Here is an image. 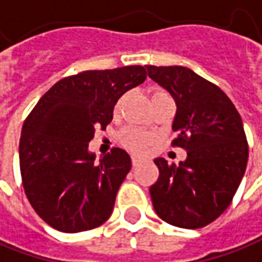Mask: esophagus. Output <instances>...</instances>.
<instances>
[{
  "mask_svg": "<svg viewBox=\"0 0 262 262\" xmlns=\"http://www.w3.org/2000/svg\"><path fill=\"white\" fill-rule=\"evenodd\" d=\"M142 161H143V159H142L140 156H138V155H133V156H132V163H133V166H138Z\"/></svg>",
  "mask_w": 262,
  "mask_h": 262,
  "instance_id": "34e87169",
  "label": "esophagus"
}]
</instances>
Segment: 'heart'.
<instances>
[{
	"label": "heart",
	"mask_w": 262,
	"mask_h": 262,
	"mask_svg": "<svg viewBox=\"0 0 262 262\" xmlns=\"http://www.w3.org/2000/svg\"><path fill=\"white\" fill-rule=\"evenodd\" d=\"M163 92H156L155 94H161ZM124 146H127L133 152H143L146 146L152 142V136L138 127H129L123 132L122 135Z\"/></svg>",
	"instance_id": "obj_1"
}]
</instances>
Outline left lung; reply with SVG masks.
<instances>
[{"label":"left lung","mask_w":262,"mask_h":262,"mask_svg":"<svg viewBox=\"0 0 262 262\" xmlns=\"http://www.w3.org/2000/svg\"><path fill=\"white\" fill-rule=\"evenodd\" d=\"M146 69L175 100L172 145L186 150L179 165L155 159L159 178L149 189L155 211L170 225L202 228L228 208L243 181L248 162L243 120L228 96L191 69Z\"/></svg>","instance_id":"obj_1"}]
</instances>
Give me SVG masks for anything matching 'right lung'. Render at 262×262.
Returning <instances> with one entry per match:
<instances>
[{"instance_id":"add662e5","label":"right lung","mask_w":262,"mask_h":262,"mask_svg":"<svg viewBox=\"0 0 262 262\" xmlns=\"http://www.w3.org/2000/svg\"><path fill=\"white\" fill-rule=\"evenodd\" d=\"M145 79L143 66L83 71L57 81L26 119L19 139L23 185L50 227L81 232L112 215L130 156L115 147L96 162L89 142L112 122L117 100Z\"/></svg>"}]
</instances>
